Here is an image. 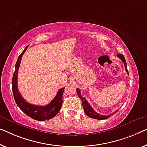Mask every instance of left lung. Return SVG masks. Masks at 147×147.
I'll list each match as a JSON object with an SVG mask.
<instances>
[{"mask_svg": "<svg viewBox=\"0 0 147 147\" xmlns=\"http://www.w3.org/2000/svg\"><path fill=\"white\" fill-rule=\"evenodd\" d=\"M117 57L123 61V62L125 68V71H126L127 73H128L127 68V63H126L125 59L124 56L122 54H119H119H117ZM76 92H77L78 96L80 98L81 101H82V106H83V109H84V112H85V113H86V115L87 116H88V117H91V118H93V119H100V120H101V119H108V117H110L111 115H102L101 114H99V113H98L97 112H96V111L93 109V108L90 106V105L89 103L87 102V100L85 99V98H84V97H83V96H81V92H80V90L78 88H76ZM117 111H118V109L115 111V112L113 113L112 114H111V115H113V114H115V113L117 112Z\"/></svg>", "mask_w": 147, "mask_h": 147, "instance_id": "1", "label": "left lung"}]
</instances>
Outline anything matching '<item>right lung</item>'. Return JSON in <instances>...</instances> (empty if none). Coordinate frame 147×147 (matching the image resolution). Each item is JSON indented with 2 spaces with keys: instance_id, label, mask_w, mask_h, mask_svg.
Here are the masks:
<instances>
[{
  "instance_id": "1",
  "label": "right lung",
  "mask_w": 147,
  "mask_h": 147,
  "mask_svg": "<svg viewBox=\"0 0 147 147\" xmlns=\"http://www.w3.org/2000/svg\"><path fill=\"white\" fill-rule=\"evenodd\" d=\"M28 47V46H27L22 53L20 55L16 61V65H15V71L12 80L13 95H14L15 102L18 106L24 113L34 119L38 120V121H45V120H48L54 117L60 111L63 104L62 98L65 87L58 91L54 99L47 106H40L32 105L29 104L24 99L18 89V71L20 65L21 63L22 57L24 54Z\"/></svg>"
}]
</instances>
